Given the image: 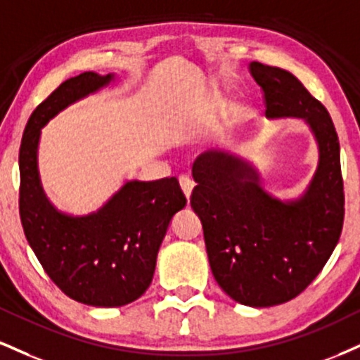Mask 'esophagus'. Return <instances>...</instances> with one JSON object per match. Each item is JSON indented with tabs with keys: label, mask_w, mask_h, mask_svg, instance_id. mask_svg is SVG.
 <instances>
[{
	"label": "esophagus",
	"mask_w": 360,
	"mask_h": 360,
	"mask_svg": "<svg viewBox=\"0 0 360 360\" xmlns=\"http://www.w3.org/2000/svg\"><path fill=\"white\" fill-rule=\"evenodd\" d=\"M179 184H181V188H183L186 198L189 199V196H191V193H193V188H194V181L189 176H181Z\"/></svg>",
	"instance_id": "esophagus-1"
}]
</instances>
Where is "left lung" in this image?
Returning <instances> with one entry per match:
<instances>
[{"instance_id":"8db88e82","label":"left lung","mask_w":360,"mask_h":360,"mask_svg":"<svg viewBox=\"0 0 360 360\" xmlns=\"http://www.w3.org/2000/svg\"><path fill=\"white\" fill-rule=\"evenodd\" d=\"M265 94L268 119L298 117L319 144V167L304 196L280 201L263 191L250 162L205 153L193 164L191 207L202 223L216 281L238 304H285L315 280L344 224L340 146L326 107L287 70L250 63Z\"/></svg>"}]
</instances>
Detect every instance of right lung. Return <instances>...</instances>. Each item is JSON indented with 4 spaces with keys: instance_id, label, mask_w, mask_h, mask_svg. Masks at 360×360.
Listing matches in <instances>:
<instances>
[{
    "instance_id": "right-lung-1",
    "label": "right lung",
    "mask_w": 360,
    "mask_h": 360,
    "mask_svg": "<svg viewBox=\"0 0 360 360\" xmlns=\"http://www.w3.org/2000/svg\"><path fill=\"white\" fill-rule=\"evenodd\" d=\"M114 75L84 72L65 80L30 115L20 146V218L43 270L65 295L92 307H122L153 281L169 223L186 206L176 177L127 181L86 216L56 211L38 176V141L50 119Z\"/></svg>"
}]
</instances>
